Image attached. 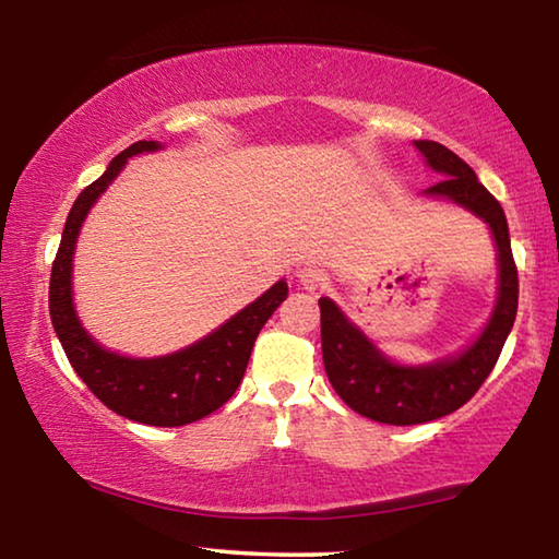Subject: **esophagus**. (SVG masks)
<instances>
[{"instance_id": "esophagus-1", "label": "esophagus", "mask_w": 559, "mask_h": 559, "mask_svg": "<svg viewBox=\"0 0 559 559\" xmlns=\"http://www.w3.org/2000/svg\"><path fill=\"white\" fill-rule=\"evenodd\" d=\"M298 281H300L302 288L318 290L328 283V273H325V269H320V266H302L298 271Z\"/></svg>"}]
</instances>
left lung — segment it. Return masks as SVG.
Here are the masks:
<instances>
[{
    "instance_id": "1",
    "label": "left lung",
    "mask_w": 559,
    "mask_h": 559,
    "mask_svg": "<svg viewBox=\"0 0 559 559\" xmlns=\"http://www.w3.org/2000/svg\"><path fill=\"white\" fill-rule=\"evenodd\" d=\"M414 145L443 175L441 182L427 189V194L449 197L486 219L493 229L500 261V296L484 335L463 355L429 367H400L390 362L355 325L347 323L333 300H318L323 362L333 390L349 409L394 427L439 419L466 404L493 372L518 313V269L510 251L503 206L449 147L433 140H416Z\"/></svg>"
}]
</instances>
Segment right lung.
<instances>
[{
  "instance_id": "add662e5",
  "label": "right lung",
  "mask_w": 559,
  "mask_h": 559,
  "mask_svg": "<svg viewBox=\"0 0 559 559\" xmlns=\"http://www.w3.org/2000/svg\"><path fill=\"white\" fill-rule=\"evenodd\" d=\"M159 145L140 140L112 157L106 173L88 185L73 202L56 251L49 283V313L63 353L88 390L126 419L147 427H185L204 419L231 400L241 384L246 365L261 328L288 296L286 281H278L241 313L206 335L200 343L157 359H130L108 353L81 328L71 298V261L79 229L93 202L118 177L128 157L150 153Z\"/></svg>"
}]
</instances>
